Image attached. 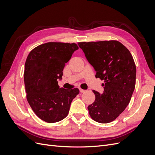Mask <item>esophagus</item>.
<instances>
[{
  "instance_id": "1",
  "label": "esophagus",
  "mask_w": 155,
  "mask_h": 155,
  "mask_svg": "<svg viewBox=\"0 0 155 155\" xmlns=\"http://www.w3.org/2000/svg\"><path fill=\"white\" fill-rule=\"evenodd\" d=\"M79 91H80V92H81V93H83V92H85L87 91H85V90H83V89H81V88H80L79 89Z\"/></svg>"
}]
</instances>
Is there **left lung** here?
Returning a JSON list of instances; mask_svg holds the SVG:
<instances>
[{
    "instance_id": "left-lung-1",
    "label": "left lung",
    "mask_w": 155,
    "mask_h": 155,
    "mask_svg": "<svg viewBox=\"0 0 155 155\" xmlns=\"http://www.w3.org/2000/svg\"><path fill=\"white\" fill-rule=\"evenodd\" d=\"M88 63L104 80V93L93 91L95 101L88 107L92 119L101 124L114 121L128 105L134 92L137 69L132 55L118 41L78 43Z\"/></svg>"
}]
</instances>
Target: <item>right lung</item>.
<instances>
[{
	"instance_id": "1",
	"label": "right lung",
	"mask_w": 155,
	"mask_h": 155,
	"mask_svg": "<svg viewBox=\"0 0 155 155\" xmlns=\"http://www.w3.org/2000/svg\"><path fill=\"white\" fill-rule=\"evenodd\" d=\"M76 43L50 42L33 49L25 65L26 98L33 111L47 123H55L67 116L79 89L59 88L63 70L74 51Z\"/></svg>"
}]
</instances>
